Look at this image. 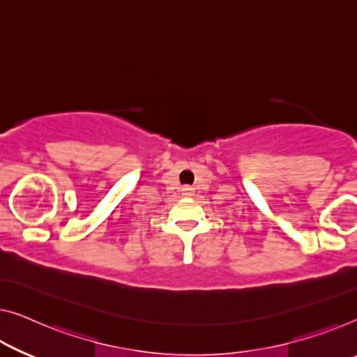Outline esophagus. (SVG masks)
Segmentation results:
<instances>
[{
  "mask_svg": "<svg viewBox=\"0 0 357 357\" xmlns=\"http://www.w3.org/2000/svg\"><path fill=\"white\" fill-rule=\"evenodd\" d=\"M194 188H190V185H184L183 188V195H185V197H190V195H194Z\"/></svg>",
  "mask_w": 357,
  "mask_h": 357,
  "instance_id": "obj_1",
  "label": "esophagus"
}]
</instances>
